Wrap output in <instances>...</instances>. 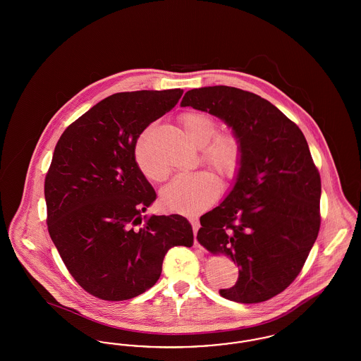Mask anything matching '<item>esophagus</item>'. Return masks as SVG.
<instances>
[{"instance_id":"34e87169","label":"esophagus","mask_w":361,"mask_h":361,"mask_svg":"<svg viewBox=\"0 0 361 361\" xmlns=\"http://www.w3.org/2000/svg\"><path fill=\"white\" fill-rule=\"evenodd\" d=\"M189 222L192 224L193 233L196 234V233H197V230H199V227H200V222H199V219H197L196 216H190V218H189Z\"/></svg>"}]
</instances>
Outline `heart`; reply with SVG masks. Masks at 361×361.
<instances>
[{
  "instance_id": "b5f03b06",
  "label": "heart",
  "mask_w": 361,
  "mask_h": 361,
  "mask_svg": "<svg viewBox=\"0 0 361 361\" xmlns=\"http://www.w3.org/2000/svg\"><path fill=\"white\" fill-rule=\"evenodd\" d=\"M183 131L190 143L200 146V159L219 173L224 180L237 176L242 164V143L231 131L216 133L218 124L203 112H187L180 118ZM152 133L147 128L135 143L134 157L139 171L153 181L162 183L169 171L157 164L150 152ZM221 183L214 173H183L161 192V204L177 214H196L215 203Z\"/></svg>"
}]
</instances>
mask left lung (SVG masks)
<instances>
[{"label": "left lung", "instance_id": "1", "mask_svg": "<svg viewBox=\"0 0 361 361\" xmlns=\"http://www.w3.org/2000/svg\"><path fill=\"white\" fill-rule=\"evenodd\" d=\"M181 106L221 118L242 143L234 188L200 218L197 240L240 268L219 293L261 303L300 274L321 226V177L300 128L274 104L231 86L192 89Z\"/></svg>", "mask_w": 361, "mask_h": 361}]
</instances>
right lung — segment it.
<instances>
[{
    "mask_svg": "<svg viewBox=\"0 0 361 361\" xmlns=\"http://www.w3.org/2000/svg\"><path fill=\"white\" fill-rule=\"evenodd\" d=\"M183 92L115 93L73 121L55 146L44 180L47 228L70 275L99 299L147 291L168 250L193 243L184 216H142L155 192L134 157L139 135Z\"/></svg>",
    "mask_w": 361,
    "mask_h": 361,
    "instance_id": "add662e5",
    "label": "right lung"
}]
</instances>
